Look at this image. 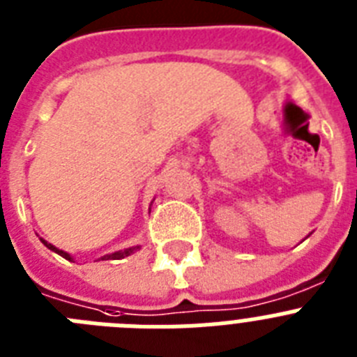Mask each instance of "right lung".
Segmentation results:
<instances>
[{
	"label": "right lung",
	"mask_w": 357,
	"mask_h": 357,
	"mask_svg": "<svg viewBox=\"0 0 357 357\" xmlns=\"http://www.w3.org/2000/svg\"><path fill=\"white\" fill-rule=\"evenodd\" d=\"M40 241L44 243V247H48L50 250H52V252H55V254L62 255V257H64V259H68V261H73V263H75V259H73V255H71V254H68V252L61 250V248H56L55 245H52V243H48V241H46V239H43V238H40ZM139 248H141V247H130V248H123V250H118V252H112V254L102 255V257H100V259H102V261H109V259H123V257H128V255H132V254H134V252H137V250H139Z\"/></svg>",
	"instance_id": "right-lung-1"
}]
</instances>
